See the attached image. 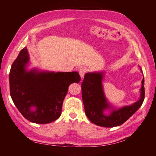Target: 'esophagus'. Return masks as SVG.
Segmentation results:
<instances>
[{
    "label": "esophagus",
    "mask_w": 156,
    "mask_h": 156,
    "mask_svg": "<svg viewBox=\"0 0 156 156\" xmlns=\"http://www.w3.org/2000/svg\"><path fill=\"white\" fill-rule=\"evenodd\" d=\"M87 72V69L84 68H81V69H79V75L80 76H81V77L83 79L84 76V75H85Z\"/></svg>",
    "instance_id": "esophagus-1"
}]
</instances>
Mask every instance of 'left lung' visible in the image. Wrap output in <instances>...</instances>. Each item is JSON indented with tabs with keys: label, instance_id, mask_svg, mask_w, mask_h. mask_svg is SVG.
Segmentation results:
<instances>
[{
	"label": "left lung",
	"instance_id": "obj_1",
	"mask_svg": "<svg viewBox=\"0 0 156 156\" xmlns=\"http://www.w3.org/2000/svg\"><path fill=\"white\" fill-rule=\"evenodd\" d=\"M141 70V69H140ZM103 72L87 73L81 84L82 98L84 111L88 119L97 126L112 127L124 124L142 105L144 100V79L142 81L140 96L139 101L131 105L115 109L108 103L102 85ZM111 109L109 115L103 111Z\"/></svg>",
	"mask_w": 156,
	"mask_h": 156
}]
</instances>
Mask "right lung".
<instances>
[{
	"mask_svg": "<svg viewBox=\"0 0 156 156\" xmlns=\"http://www.w3.org/2000/svg\"><path fill=\"white\" fill-rule=\"evenodd\" d=\"M29 61L25 47L12 65L10 72V96L14 104L26 119L36 124H48L57 120L68 87L79 83L77 72H39L26 70ZM34 107L35 110L31 108Z\"/></svg>",
	"mask_w": 156,
	"mask_h": 156,
	"instance_id": "1",
	"label": "right lung"
}]
</instances>
